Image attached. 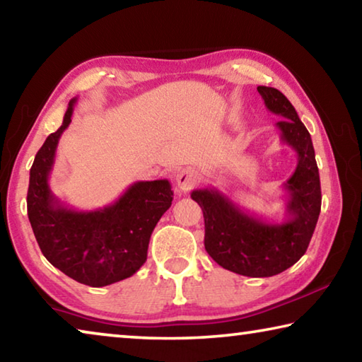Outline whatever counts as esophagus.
Listing matches in <instances>:
<instances>
[{
	"instance_id": "1",
	"label": "esophagus",
	"mask_w": 362,
	"mask_h": 362,
	"mask_svg": "<svg viewBox=\"0 0 362 362\" xmlns=\"http://www.w3.org/2000/svg\"><path fill=\"white\" fill-rule=\"evenodd\" d=\"M199 179V174L198 170L193 169V168H185L179 170V174L175 175V182H177V187L183 192H188V189H192L194 187V183L198 182Z\"/></svg>"
}]
</instances>
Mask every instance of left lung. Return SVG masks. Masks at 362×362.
<instances>
[{"instance_id":"left-lung-1","label":"left lung","mask_w":362,"mask_h":362,"mask_svg":"<svg viewBox=\"0 0 362 362\" xmlns=\"http://www.w3.org/2000/svg\"><path fill=\"white\" fill-rule=\"evenodd\" d=\"M265 107L281 116L276 129L283 144L297 153V168L284 183L286 220L269 223L241 209L216 187L198 188L192 199L204 216V247L225 269L250 278L283 273L306 252L321 212V183L313 142L287 97L259 86Z\"/></svg>"}]
</instances>
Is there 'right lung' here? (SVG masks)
<instances>
[{
  "label": "right lung",
  "instance_id": "obj_1",
  "mask_svg": "<svg viewBox=\"0 0 362 362\" xmlns=\"http://www.w3.org/2000/svg\"><path fill=\"white\" fill-rule=\"evenodd\" d=\"M76 97L64 122L36 153L27 193L28 220L42 255L78 283L103 287L132 276L146 260L153 230L174 199L169 180L136 182L113 204L95 211L64 206L49 187L59 139L71 122Z\"/></svg>",
  "mask_w": 362,
  "mask_h": 362
}]
</instances>
